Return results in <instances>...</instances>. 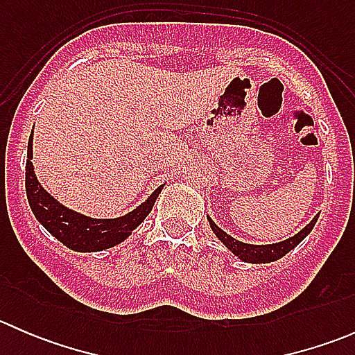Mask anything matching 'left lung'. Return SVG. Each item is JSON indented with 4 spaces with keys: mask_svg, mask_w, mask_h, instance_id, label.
Listing matches in <instances>:
<instances>
[{
    "mask_svg": "<svg viewBox=\"0 0 355 355\" xmlns=\"http://www.w3.org/2000/svg\"><path fill=\"white\" fill-rule=\"evenodd\" d=\"M318 216H320V214H316V216L311 220V223L306 225V227H304L299 234L293 235V237H290L284 242H277V244H268V245L245 244V242L237 241V239H234L232 235H228L227 232L221 230V228L218 227V225L214 223L209 216H207V221H209L211 230L214 232V235H216V237L223 242L225 247H227V249H230L232 252L239 257V259L245 261V263L259 264V263H273V261L280 259V257H284L285 254L290 252L293 247L299 245L300 242H302L304 239L311 234V230H313L314 225H316Z\"/></svg>",
    "mask_w": 355,
    "mask_h": 355,
    "instance_id": "1",
    "label": "left lung"
}]
</instances>
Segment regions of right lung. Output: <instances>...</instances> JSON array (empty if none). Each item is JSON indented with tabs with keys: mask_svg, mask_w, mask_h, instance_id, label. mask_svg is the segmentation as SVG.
Wrapping results in <instances>:
<instances>
[{
	"mask_svg": "<svg viewBox=\"0 0 355 355\" xmlns=\"http://www.w3.org/2000/svg\"><path fill=\"white\" fill-rule=\"evenodd\" d=\"M32 134L27 146V164H25V191L31 204V209L39 223L58 239L68 249L77 252H98L123 242L142 221L146 220L155 206L163 185L156 189L141 206L130 213L111 220H98V218L85 216L67 206L60 204L51 194L42 189L34 173L32 164Z\"/></svg>",
	"mask_w": 355,
	"mask_h": 355,
	"instance_id": "right-lung-1",
	"label": "right lung"
}]
</instances>
